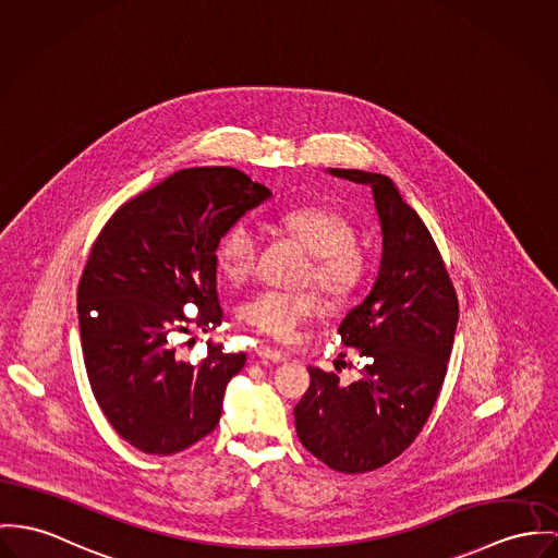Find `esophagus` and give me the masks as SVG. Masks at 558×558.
I'll list each match as a JSON object with an SVG mask.
<instances>
[{
    "label": "esophagus",
    "mask_w": 558,
    "mask_h": 558,
    "mask_svg": "<svg viewBox=\"0 0 558 558\" xmlns=\"http://www.w3.org/2000/svg\"><path fill=\"white\" fill-rule=\"evenodd\" d=\"M255 354H257L260 361H271V363H284L287 361V354L280 352V350H274L269 345H257L255 348Z\"/></svg>",
    "instance_id": "34e87169"
}]
</instances>
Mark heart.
<instances>
[{
	"label": "heart",
	"instance_id": "obj_1",
	"mask_svg": "<svg viewBox=\"0 0 558 558\" xmlns=\"http://www.w3.org/2000/svg\"><path fill=\"white\" fill-rule=\"evenodd\" d=\"M278 227L310 255L312 265L305 280H314L329 300H348L361 287L367 258L354 242V227L345 216L323 206H298L280 215ZM257 257V235L246 222L229 227L216 244V267L233 284L244 282L255 271ZM318 310L320 300L314 291L265 289L240 303L238 318L260 336L289 342Z\"/></svg>",
	"mask_w": 558,
	"mask_h": 558
}]
</instances>
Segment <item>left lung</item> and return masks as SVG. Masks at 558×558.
<instances>
[{
	"label": "left lung",
	"mask_w": 558,
	"mask_h": 558,
	"mask_svg": "<svg viewBox=\"0 0 558 558\" xmlns=\"http://www.w3.org/2000/svg\"><path fill=\"white\" fill-rule=\"evenodd\" d=\"M374 193L383 258L369 295L338 329L367 359L361 380L310 369L295 405L301 444L343 473L374 472L397 459L425 427L444 385L459 323V301L429 229L383 173L329 168Z\"/></svg>",
	"instance_id": "obj_1"
}]
</instances>
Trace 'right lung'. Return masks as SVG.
<instances>
[{
    "label": "right lung",
    "mask_w": 558,
    "mask_h": 558,
    "mask_svg": "<svg viewBox=\"0 0 558 558\" xmlns=\"http://www.w3.org/2000/svg\"><path fill=\"white\" fill-rule=\"evenodd\" d=\"M271 191L233 168H189L123 204L90 248L78 284L86 376L108 423L146 454L180 452L215 430L246 354L208 343L199 365L175 356L172 331L220 325L216 244Z\"/></svg>",
    "instance_id": "obj_1"
}]
</instances>
